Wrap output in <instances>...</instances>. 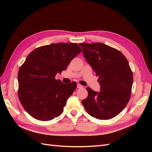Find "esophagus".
Segmentation results:
<instances>
[{
    "instance_id": "1",
    "label": "esophagus",
    "mask_w": 152,
    "mask_h": 152,
    "mask_svg": "<svg viewBox=\"0 0 152 152\" xmlns=\"http://www.w3.org/2000/svg\"><path fill=\"white\" fill-rule=\"evenodd\" d=\"M77 87L78 89H80V88H82V87H83V86H82V85H80V84H78Z\"/></svg>"
}]
</instances>
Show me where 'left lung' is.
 Returning a JSON list of instances; mask_svg holds the SVG:
<instances>
[{
	"instance_id": "8db88e82",
	"label": "left lung",
	"mask_w": 152,
	"mask_h": 152,
	"mask_svg": "<svg viewBox=\"0 0 152 152\" xmlns=\"http://www.w3.org/2000/svg\"><path fill=\"white\" fill-rule=\"evenodd\" d=\"M87 62L99 77L101 91L87 87L82 103L90 115L99 120L117 116L131 98L133 75L129 62L118 50L103 43H80Z\"/></svg>"
}]
</instances>
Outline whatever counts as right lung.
I'll list each match as a JSON object with an SVG mask.
<instances>
[{"mask_svg": "<svg viewBox=\"0 0 152 152\" xmlns=\"http://www.w3.org/2000/svg\"><path fill=\"white\" fill-rule=\"evenodd\" d=\"M81 51L76 43H57L36 48L27 56L18 72V98L32 117L48 121L62 113L77 83L63 84L55 76Z\"/></svg>", "mask_w": 152, "mask_h": 152, "instance_id": "obj_1", "label": "right lung"}]
</instances>
